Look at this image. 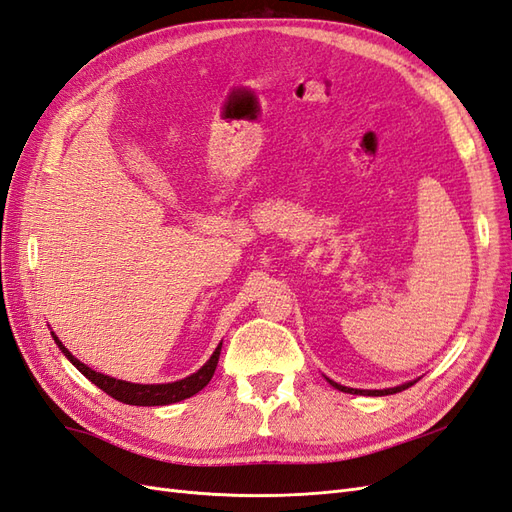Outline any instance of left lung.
<instances>
[{"mask_svg": "<svg viewBox=\"0 0 512 512\" xmlns=\"http://www.w3.org/2000/svg\"><path fill=\"white\" fill-rule=\"evenodd\" d=\"M325 379H327V383L331 385V388H336L340 392H347V394H359V396H388V394H396V392H403V390L411 388V385L418 381V379L416 381H407L403 385H396V388H385V390H355V388H347V385H340L336 381H331L329 377H325Z\"/></svg>", "mask_w": 512, "mask_h": 512, "instance_id": "left-lung-1", "label": "left lung"}]
</instances>
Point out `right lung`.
Wrapping results in <instances>:
<instances>
[{"label":"right lung","instance_id":"obj_1","mask_svg":"<svg viewBox=\"0 0 512 512\" xmlns=\"http://www.w3.org/2000/svg\"><path fill=\"white\" fill-rule=\"evenodd\" d=\"M51 336H53L55 344H58V349L66 355L68 362H71L86 379H90L96 388H101L112 398L120 400V403L137 405V407L172 405V403H178V400H185L193 394H198L213 379L217 362H219V353H222V342H219L209 362H206L198 372H193V375H189L185 379H178L172 383H131V381L114 379V377L103 375V372L92 370L84 362H79V359L64 347L60 338L55 336L53 331H51Z\"/></svg>","mask_w":512,"mask_h":512}]
</instances>
